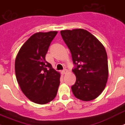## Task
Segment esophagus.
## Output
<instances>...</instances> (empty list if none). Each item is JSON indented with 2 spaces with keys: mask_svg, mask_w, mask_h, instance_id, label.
<instances>
[{
  "mask_svg": "<svg viewBox=\"0 0 125 125\" xmlns=\"http://www.w3.org/2000/svg\"><path fill=\"white\" fill-rule=\"evenodd\" d=\"M67 73V70H64L61 71V74H64Z\"/></svg>",
  "mask_w": 125,
  "mask_h": 125,
  "instance_id": "1",
  "label": "esophagus"
}]
</instances>
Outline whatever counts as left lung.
I'll return each instance as SVG.
<instances>
[{
    "label": "left lung",
    "instance_id": "obj_1",
    "mask_svg": "<svg viewBox=\"0 0 125 125\" xmlns=\"http://www.w3.org/2000/svg\"><path fill=\"white\" fill-rule=\"evenodd\" d=\"M71 53L75 68V83L71 87L77 99L90 101L99 97L108 79L107 55L104 45L95 36L83 29L61 31Z\"/></svg>",
    "mask_w": 125,
    "mask_h": 125
}]
</instances>
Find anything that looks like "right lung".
<instances>
[{"label": "right lung", "mask_w": 125, "mask_h": 125, "mask_svg": "<svg viewBox=\"0 0 125 125\" xmlns=\"http://www.w3.org/2000/svg\"><path fill=\"white\" fill-rule=\"evenodd\" d=\"M57 31L38 32L22 45L15 60V73L21 91L31 101L45 104L57 95L61 74L45 61Z\"/></svg>", "instance_id": "add662e5"}]
</instances>
